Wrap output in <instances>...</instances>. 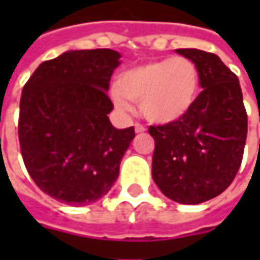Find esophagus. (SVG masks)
I'll return each instance as SVG.
<instances>
[{
	"instance_id": "esophagus-1",
	"label": "esophagus",
	"mask_w": 260,
	"mask_h": 260,
	"mask_svg": "<svg viewBox=\"0 0 260 260\" xmlns=\"http://www.w3.org/2000/svg\"><path fill=\"white\" fill-rule=\"evenodd\" d=\"M145 130H146L145 125L139 124V123H137V124H135V132H136V133H143Z\"/></svg>"
}]
</instances>
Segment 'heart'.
<instances>
[{"label": "heart", "instance_id": "b5f03b06", "mask_svg": "<svg viewBox=\"0 0 260 260\" xmlns=\"http://www.w3.org/2000/svg\"><path fill=\"white\" fill-rule=\"evenodd\" d=\"M200 72L186 57H168L130 68L117 78L110 98L123 114L140 103L142 114L152 123L168 124L182 118L200 94Z\"/></svg>", "mask_w": 260, "mask_h": 260}]
</instances>
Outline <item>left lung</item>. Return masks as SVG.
Returning <instances> with one entry per match:
<instances>
[{
    "label": "left lung",
    "mask_w": 260,
    "mask_h": 260,
    "mask_svg": "<svg viewBox=\"0 0 260 260\" xmlns=\"http://www.w3.org/2000/svg\"><path fill=\"white\" fill-rule=\"evenodd\" d=\"M200 72L201 94L174 123L150 125L155 139L152 178L179 204H201L220 195L242 164L247 115L237 76L214 53L176 49Z\"/></svg>",
    "instance_id": "obj_1"
}]
</instances>
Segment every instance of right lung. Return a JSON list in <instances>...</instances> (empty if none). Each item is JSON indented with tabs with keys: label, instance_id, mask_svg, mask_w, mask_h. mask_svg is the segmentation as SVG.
Returning <instances> with one entry per match:
<instances>
[{
	"label": "right lung",
	"instance_id": "1",
	"mask_svg": "<svg viewBox=\"0 0 260 260\" xmlns=\"http://www.w3.org/2000/svg\"><path fill=\"white\" fill-rule=\"evenodd\" d=\"M121 55L111 49L68 50L46 60L21 92L18 139L37 186L60 203L85 205L105 195L135 139L108 114L110 79Z\"/></svg>",
	"mask_w": 260,
	"mask_h": 260
}]
</instances>
